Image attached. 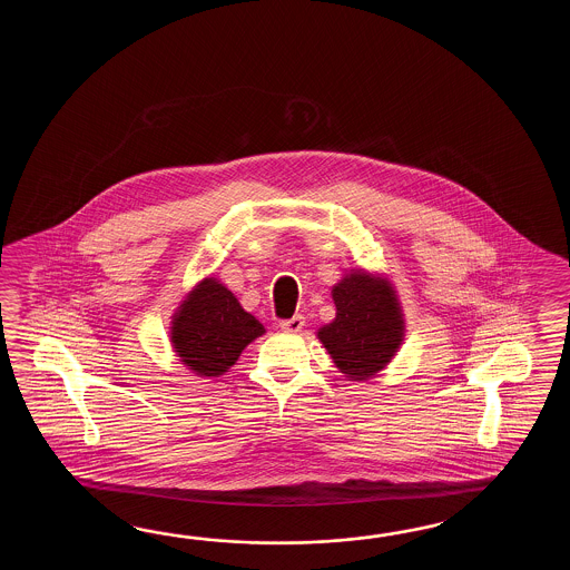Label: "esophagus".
Returning a JSON list of instances; mask_svg holds the SVG:
<instances>
[{
    "instance_id": "1",
    "label": "esophagus",
    "mask_w": 570,
    "mask_h": 570,
    "mask_svg": "<svg viewBox=\"0 0 570 570\" xmlns=\"http://www.w3.org/2000/svg\"><path fill=\"white\" fill-rule=\"evenodd\" d=\"M305 326V317L303 315H293L289 320H281L279 327L285 332H299Z\"/></svg>"
}]
</instances>
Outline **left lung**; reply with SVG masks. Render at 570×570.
<instances>
[{
  "label": "left lung",
  "mask_w": 570,
  "mask_h": 570,
  "mask_svg": "<svg viewBox=\"0 0 570 570\" xmlns=\"http://www.w3.org/2000/svg\"><path fill=\"white\" fill-rule=\"evenodd\" d=\"M336 320L317 332L340 371L352 381L375 375L403 340L395 291L366 273H351L332 289Z\"/></svg>",
  "instance_id": "1"
}]
</instances>
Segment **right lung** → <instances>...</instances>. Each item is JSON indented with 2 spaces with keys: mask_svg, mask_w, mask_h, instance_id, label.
Returning <instances> with one entry per match:
<instances>
[{
  "mask_svg": "<svg viewBox=\"0 0 570 570\" xmlns=\"http://www.w3.org/2000/svg\"><path fill=\"white\" fill-rule=\"evenodd\" d=\"M265 327L244 312L232 291L216 279L202 281L173 317L170 342L194 373L218 376L238 361Z\"/></svg>",
  "mask_w": 570,
  "mask_h": 570,
  "instance_id": "add662e5",
  "label": "right lung"
}]
</instances>
